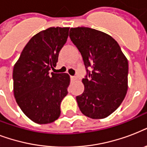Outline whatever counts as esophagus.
I'll list each match as a JSON object with an SVG mask.
<instances>
[{"label":"esophagus","mask_w":147,"mask_h":147,"mask_svg":"<svg viewBox=\"0 0 147 147\" xmlns=\"http://www.w3.org/2000/svg\"><path fill=\"white\" fill-rule=\"evenodd\" d=\"M71 79L72 81H76L78 79V78H77V76H71Z\"/></svg>","instance_id":"34e87169"}]
</instances>
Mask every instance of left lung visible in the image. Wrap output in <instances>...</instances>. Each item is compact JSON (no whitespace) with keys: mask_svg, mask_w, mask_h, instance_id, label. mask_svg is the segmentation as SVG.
<instances>
[{"mask_svg":"<svg viewBox=\"0 0 147 147\" xmlns=\"http://www.w3.org/2000/svg\"><path fill=\"white\" fill-rule=\"evenodd\" d=\"M69 37L83 58L88 75L85 91L76 97L79 109L92 119H103L121 105L128 88V61L116 40L89 27L71 28ZM92 67V72L87 70Z\"/></svg>","mask_w":147,"mask_h":147,"instance_id":"8db88e82","label":"left lung"}]
</instances>
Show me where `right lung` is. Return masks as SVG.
Wrapping results in <instances>:
<instances>
[{
  "label": "right lung",
  "instance_id": "add662e5",
  "mask_svg": "<svg viewBox=\"0 0 147 147\" xmlns=\"http://www.w3.org/2000/svg\"><path fill=\"white\" fill-rule=\"evenodd\" d=\"M69 27H49L31 38L13 70V94L22 111L40 124L60 116V104L68 94L67 73H49L69 36Z\"/></svg>",
  "mask_w": 147,
  "mask_h": 147
}]
</instances>
